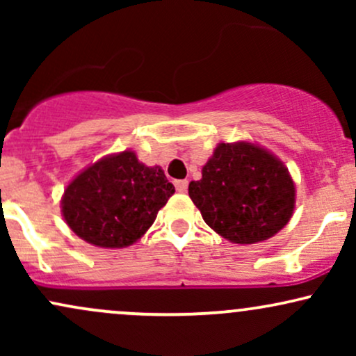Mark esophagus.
<instances>
[{
	"label": "esophagus",
	"instance_id": "esophagus-1",
	"mask_svg": "<svg viewBox=\"0 0 356 356\" xmlns=\"http://www.w3.org/2000/svg\"><path fill=\"white\" fill-rule=\"evenodd\" d=\"M187 187H189V182L187 181H175V189H177V192H187Z\"/></svg>",
	"mask_w": 356,
	"mask_h": 356
}]
</instances>
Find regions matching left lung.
<instances>
[{"mask_svg":"<svg viewBox=\"0 0 356 356\" xmlns=\"http://www.w3.org/2000/svg\"><path fill=\"white\" fill-rule=\"evenodd\" d=\"M189 197L202 219L222 238L252 244L281 231L295 207V184L288 169L249 142L219 144L189 184Z\"/></svg>","mask_w":356,"mask_h":356,"instance_id":"obj_1","label":"left lung"}]
</instances>
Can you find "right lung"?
Returning a JSON list of instances; mask_svg holds the SVG:
<instances>
[{"instance_id":"right-lung-1","label":"right lung","mask_w":356,"mask_h":356,"mask_svg":"<svg viewBox=\"0 0 356 356\" xmlns=\"http://www.w3.org/2000/svg\"><path fill=\"white\" fill-rule=\"evenodd\" d=\"M175 192L161 167L130 150L102 159L65 189L61 212L70 229L100 248H125L142 238Z\"/></svg>"}]
</instances>
